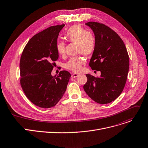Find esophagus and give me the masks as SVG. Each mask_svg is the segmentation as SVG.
<instances>
[{
  "label": "esophagus",
  "instance_id": "1",
  "mask_svg": "<svg viewBox=\"0 0 148 148\" xmlns=\"http://www.w3.org/2000/svg\"><path fill=\"white\" fill-rule=\"evenodd\" d=\"M78 75H79V74H76V73H74V74H73V75H72V77H73V78H76V77H77Z\"/></svg>",
  "mask_w": 148,
  "mask_h": 148
}]
</instances>
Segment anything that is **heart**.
Returning a JSON list of instances; mask_svg holds the SVG:
<instances>
[{
  "label": "heart",
  "mask_w": 148,
  "mask_h": 148,
  "mask_svg": "<svg viewBox=\"0 0 148 148\" xmlns=\"http://www.w3.org/2000/svg\"><path fill=\"white\" fill-rule=\"evenodd\" d=\"M64 38L67 42L77 43V51L84 55H90L95 51L96 39L95 34L86 31L83 27L75 24L67 29L64 33ZM56 51L58 54L63 56L65 52V43L59 41L56 44ZM85 61L80 56L70 58L65 64V68L74 73H79L82 69Z\"/></svg>",
  "instance_id": "1"
}]
</instances>
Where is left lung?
<instances>
[{"instance_id": "8db88e82", "label": "left lung", "mask_w": 148, "mask_h": 148, "mask_svg": "<svg viewBox=\"0 0 148 148\" xmlns=\"http://www.w3.org/2000/svg\"><path fill=\"white\" fill-rule=\"evenodd\" d=\"M93 30L96 45L89 66L100 71V77L86 74L84 90L92 99L100 104L114 101L122 93L129 70V56L121 37L106 25L88 22Z\"/></svg>"}]
</instances>
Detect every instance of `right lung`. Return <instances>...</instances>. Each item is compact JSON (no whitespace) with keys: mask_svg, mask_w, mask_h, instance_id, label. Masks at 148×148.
<instances>
[{"mask_svg":"<svg viewBox=\"0 0 148 148\" xmlns=\"http://www.w3.org/2000/svg\"><path fill=\"white\" fill-rule=\"evenodd\" d=\"M65 24L49 27L31 38L23 51L19 68L20 84L28 99L35 105L50 108L55 106L66 89L71 74L61 71L51 75L58 59L57 38Z\"/></svg>","mask_w":148,"mask_h":148,"instance_id":"obj_1","label":"right lung"}]
</instances>
